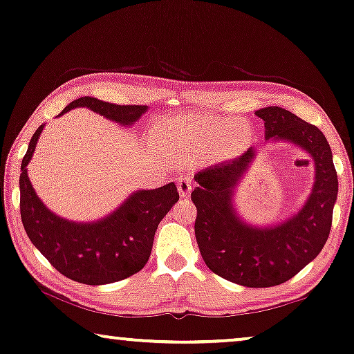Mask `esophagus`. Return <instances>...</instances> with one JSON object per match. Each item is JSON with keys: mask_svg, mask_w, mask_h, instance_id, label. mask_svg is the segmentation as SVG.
Here are the masks:
<instances>
[{"mask_svg": "<svg viewBox=\"0 0 354 354\" xmlns=\"http://www.w3.org/2000/svg\"><path fill=\"white\" fill-rule=\"evenodd\" d=\"M177 188H178V195H180L182 198H187L192 192V180L188 177H178Z\"/></svg>", "mask_w": 354, "mask_h": 354, "instance_id": "esophagus-1", "label": "esophagus"}]
</instances>
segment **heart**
I'll return each instance as SVG.
<instances>
[{
    "mask_svg": "<svg viewBox=\"0 0 354 354\" xmlns=\"http://www.w3.org/2000/svg\"><path fill=\"white\" fill-rule=\"evenodd\" d=\"M178 164H188L206 156L211 161H225L243 153L253 138L246 122L200 114L174 115L156 125L154 135Z\"/></svg>",
    "mask_w": 354,
    "mask_h": 354,
    "instance_id": "obj_1",
    "label": "heart"
}]
</instances>
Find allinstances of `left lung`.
<instances>
[{
  "label": "left lung",
  "instance_id": "obj_1",
  "mask_svg": "<svg viewBox=\"0 0 354 354\" xmlns=\"http://www.w3.org/2000/svg\"><path fill=\"white\" fill-rule=\"evenodd\" d=\"M256 115L264 120L268 143L293 145L314 162V182L304 205L272 225L241 219L235 193L256 159L254 148L232 162L198 172L192 201L198 211L196 243L207 268L234 283L264 288L287 282L321 253L330 234L338 178L330 145L316 125L279 106L256 111Z\"/></svg>",
  "mask_w": 354,
  "mask_h": 354
}]
</instances>
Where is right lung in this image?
<instances>
[{"mask_svg":"<svg viewBox=\"0 0 354 354\" xmlns=\"http://www.w3.org/2000/svg\"><path fill=\"white\" fill-rule=\"evenodd\" d=\"M75 108H86L104 119L130 127L148 106H120L82 96L61 111L57 118ZM45 125L32 135L21 164V217L35 248L67 279L86 285L119 282L145 268L151 254L154 234L162 217L178 201L176 183L137 190L108 216L91 222H75L55 214L33 190L27 166Z\"/></svg>","mask_w":354,"mask_h":354,"instance_id":"1","label":"right lung"}]
</instances>
